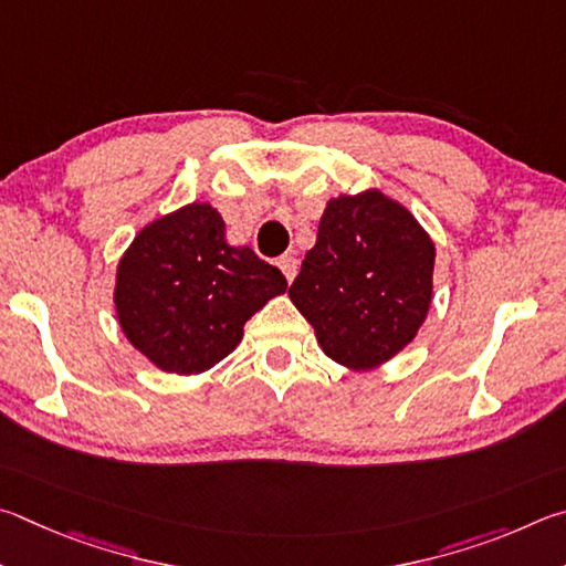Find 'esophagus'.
Wrapping results in <instances>:
<instances>
[{
  "instance_id": "1",
  "label": "esophagus",
  "mask_w": 566,
  "mask_h": 566,
  "mask_svg": "<svg viewBox=\"0 0 566 566\" xmlns=\"http://www.w3.org/2000/svg\"><path fill=\"white\" fill-rule=\"evenodd\" d=\"M277 268H281L283 271V275H285V281H293L295 277V273H298V261H295L293 255H281L277 258Z\"/></svg>"
}]
</instances>
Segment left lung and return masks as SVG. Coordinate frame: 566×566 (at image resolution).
Listing matches in <instances>:
<instances>
[{"label":"left lung","instance_id":"8db88e82","mask_svg":"<svg viewBox=\"0 0 566 566\" xmlns=\"http://www.w3.org/2000/svg\"><path fill=\"white\" fill-rule=\"evenodd\" d=\"M434 243L380 188L325 203L315 245L289 295L323 353L365 373L415 340L432 303Z\"/></svg>","mask_w":566,"mask_h":566}]
</instances>
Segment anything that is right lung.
Returning a JSON list of instances; mask_svg holds the SVG:
<instances>
[{
	"instance_id": "right-lung-1",
	"label": "right lung",
	"mask_w": 566,
	"mask_h": 566,
	"mask_svg": "<svg viewBox=\"0 0 566 566\" xmlns=\"http://www.w3.org/2000/svg\"><path fill=\"white\" fill-rule=\"evenodd\" d=\"M289 283L248 245L226 241V221L193 201L146 223L116 265L114 308L126 340L171 375L211 370L243 325Z\"/></svg>"
}]
</instances>
